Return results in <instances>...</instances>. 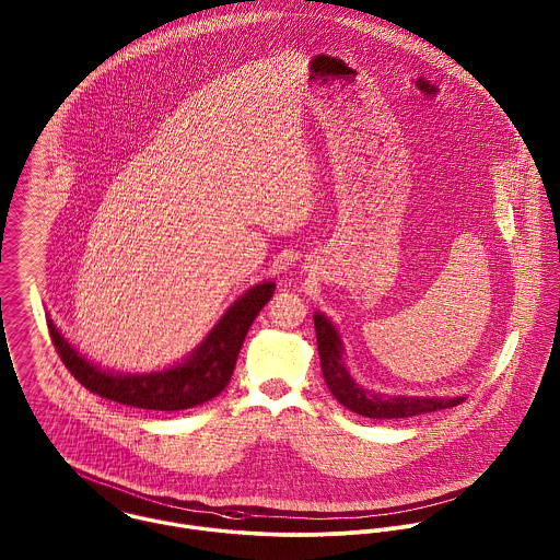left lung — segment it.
Here are the masks:
<instances>
[{
	"label": "left lung",
	"instance_id": "left-lung-1",
	"mask_svg": "<svg viewBox=\"0 0 560 560\" xmlns=\"http://www.w3.org/2000/svg\"><path fill=\"white\" fill-rule=\"evenodd\" d=\"M315 329H317V345H319L320 371L329 393L342 402L347 409L366 416V418H411L446 407L459 405L464 397L457 399H424V397H399L386 399L382 395H371L360 388L351 375L345 371L340 340L334 325L323 315H315Z\"/></svg>",
	"mask_w": 560,
	"mask_h": 560
}]
</instances>
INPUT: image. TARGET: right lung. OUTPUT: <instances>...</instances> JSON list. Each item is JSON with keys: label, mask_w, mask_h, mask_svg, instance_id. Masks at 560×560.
<instances>
[{"label": "right lung", "mask_w": 560, "mask_h": 560, "mask_svg": "<svg viewBox=\"0 0 560 560\" xmlns=\"http://www.w3.org/2000/svg\"><path fill=\"white\" fill-rule=\"evenodd\" d=\"M276 284L262 282L249 289L240 302L215 325L209 338L189 355L185 364L163 373L149 375H114L96 369L65 340L56 329L54 320H47L51 342L85 390L98 395L101 399L116 400L122 405L158 411H178L202 405L218 397L231 382L241 345L245 334L260 313V308L271 300Z\"/></svg>", "instance_id": "1"}]
</instances>
